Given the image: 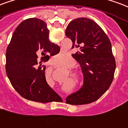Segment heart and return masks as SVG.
<instances>
[{
	"label": "heart",
	"mask_w": 128,
	"mask_h": 128,
	"mask_svg": "<svg viewBox=\"0 0 128 128\" xmlns=\"http://www.w3.org/2000/svg\"><path fill=\"white\" fill-rule=\"evenodd\" d=\"M66 58V54L65 53H60L58 54H57L56 56L54 58V62L55 61H62V60H63ZM75 65V61L73 59H70L68 61L66 64L64 65V66L66 67V68H70L72 66H74ZM72 76H74V77H77L78 76V72H73L72 73Z\"/></svg>",
	"instance_id": "b5f03b06"
}]
</instances>
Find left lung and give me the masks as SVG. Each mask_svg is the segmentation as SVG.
I'll return each instance as SVG.
<instances>
[{
  "label": "left lung",
  "mask_w": 128,
  "mask_h": 128,
  "mask_svg": "<svg viewBox=\"0 0 128 128\" xmlns=\"http://www.w3.org/2000/svg\"><path fill=\"white\" fill-rule=\"evenodd\" d=\"M66 36L72 47L81 51L72 54L80 64L83 74V87L66 98V103L86 104L97 100L111 85L116 68L112 46L107 35L90 19L80 18L71 21Z\"/></svg>",
  "instance_id": "obj_1"
}]
</instances>
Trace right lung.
<instances>
[{
  "instance_id": "obj_1",
  "label": "right lung",
  "mask_w": 128,
  "mask_h": 128,
  "mask_svg": "<svg viewBox=\"0 0 128 128\" xmlns=\"http://www.w3.org/2000/svg\"><path fill=\"white\" fill-rule=\"evenodd\" d=\"M50 31L44 21L38 18L24 20L12 35L6 52V72L16 92L26 100L46 103L60 96L45 78L42 62L60 52V47L50 42ZM42 56L41 62L38 56Z\"/></svg>"
}]
</instances>
